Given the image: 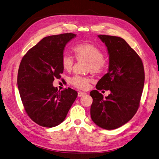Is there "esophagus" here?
<instances>
[{
    "label": "esophagus",
    "instance_id": "34e87169",
    "mask_svg": "<svg viewBox=\"0 0 159 159\" xmlns=\"http://www.w3.org/2000/svg\"><path fill=\"white\" fill-rule=\"evenodd\" d=\"M85 94V92H84V91H79V92L78 93V97H81V96H83Z\"/></svg>",
    "mask_w": 159,
    "mask_h": 159
}]
</instances>
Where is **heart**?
Listing matches in <instances>:
<instances>
[{
	"label": "heart",
	"instance_id": "heart-1",
	"mask_svg": "<svg viewBox=\"0 0 159 159\" xmlns=\"http://www.w3.org/2000/svg\"><path fill=\"white\" fill-rule=\"evenodd\" d=\"M76 59L79 61L88 62L87 71L93 74L102 73L106 66L103 52L97 46L92 43L85 42L76 44L73 48ZM74 60L69 55H64L61 58V66L66 71H71L73 68ZM74 87L80 89L88 88L90 79L87 77L75 75L70 80Z\"/></svg>",
	"mask_w": 159,
	"mask_h": 159
}]
</instances>
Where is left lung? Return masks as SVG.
<instances>
[{
    "instance_id": "left-lung-1",
    "label": "left lung",
    "mask_w": 159,
    "mask_h": 159,
    "mask_svg": "<svg viewBox=\"0 0 159 159\" xmlns=\"http://www.w3.org/2000/svg\"><path fill=\"white\" fill-rule=\"evenodd\" d=\"M107 48L109 66L107 73L96 85L90 114L98 126L111 130L131 120L140 105L145 83V70L141 57L123 38L99 35ZM109 90L106 99L98 90Z\"/></svg>"
}]
</instances>
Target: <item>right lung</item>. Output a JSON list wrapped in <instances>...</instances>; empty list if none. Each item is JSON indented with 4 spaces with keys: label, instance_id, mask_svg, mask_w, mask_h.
Masks as SVG:
<instances>
[{
    "label": "right lung",
    "instance_id": "right-lung-1",
    "mask_svg": "<svg viewBox=\"0 0 159 159\" xmlns=\"http://www.w3.org/2000/svg\"><path fill=\"white\" fill-rule=\"evenodd\" d=\"M76 34L65 33L43 38L23 56L17 84L25 110L39 125L53 127L64 121L78 93L53 86L63 73L61 58L66 44Z\"/></svg>",
    "mask_w": 159,
    "mask_h": 159
}]
</instances>
